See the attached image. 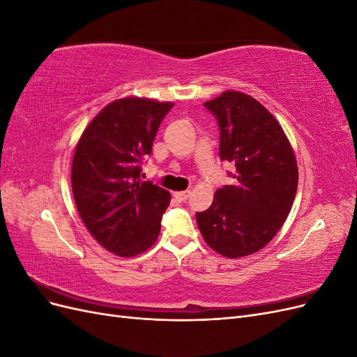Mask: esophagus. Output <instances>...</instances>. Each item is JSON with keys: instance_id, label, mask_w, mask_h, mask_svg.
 Masks as SVG:
<instances>
[{"instance_id": "obj_1", "label": "esophagus", "mask_w": 357, "mask_h": 357, "mask_svg": "<svg viewBox=\"0 0 357 357\" xmlns=\"http://www.w3.org/2000/svg\"><path fill=\"white\" fill-rule=\"evenodd\" d=\"M190 195V190H183V192H174V197L180 201H186Z\"/></svg>"}]
</instances>
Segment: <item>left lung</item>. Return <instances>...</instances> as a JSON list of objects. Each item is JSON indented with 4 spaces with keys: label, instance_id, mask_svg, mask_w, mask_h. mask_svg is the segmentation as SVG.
Returning <instances> with one entry per match:
<instances>
[{
    "label": "left lung",
    "instance_id": "left-lung-1",
    "mask_svg": "<svg viewBox=\"0 0 357 357\" xmlns=\"http://www.w3.org/2000/svg\"><path fill=\"white\" fill-rule=\"evenodd\" d=\"M204 107L218 119L220 159L235 172L197 222L214 252L243 257L264 248L283 226L296 195V158L277 119L250 95L226 91Z\"/></svg>",
    "mask_w": 357,
    "mask_h": 357
}]
</instances>
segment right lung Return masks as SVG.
Here are the masks:
<instances>
[{
    "label": "right lung",
    "mask_w": 357,
    "mask_h": 357,
    "mask_svg": "<svg viewBox=\"0 0 357 357\" xmlns=\"http://www.w3.org/2000/svg\"><path fill=\"white\" fill-rule=\"evenodd\" d=\"M172 105L137 96L116 100L92 119L75 146V207L93 238L117 256L132 257L158 240L171 195L142 181V160L152 153Z\"/></svg>",
    "instance_id": "add662e5"
}]
</instances>
